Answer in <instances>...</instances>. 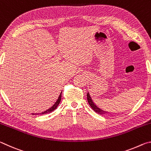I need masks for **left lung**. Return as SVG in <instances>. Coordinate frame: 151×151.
<instances>
[{
    "label": "left lung",
    "instance_id": "left-lung-1",
    "mask_svg": "<svg viewBox=\"0 0 151 151\" xmlns=\"http://www.w3.org/2000/svg\"><path fill=\"white\" fill-rule=\"evenodd\" d=\"M86 96H87V101H88V103L89 104V105L91 106V108L94 110V111H95L96 113L98 114H111L112 112H108L106 111H104L103 109H102L101 108H99L96 106V104L94 103L93 99H92L91 96L90 95V94L88 92L87 94H86Z\"/></svg>",
    "mask_w": 151,
    "mask_h": 151
}]
</instances>
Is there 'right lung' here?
I'll return each instance as SVG.
<instances>
[{"mask_svg": "<svg viewBox=\"0 0 151 151\" xmlns=\"http://www.w3.org/2000/svg\"><path fill=\"white\" fill-rule=\"evenodd\" d=\"M61 93L60 94L59 96H58V99L57 100V101L55 102V103L53 104V105L50 107V108H49L47 110H46L44 112H40V113H32V114H48V113H50V112H52L53 111H55V110L57 108V106H58V104H60V101H61Z\"/></svg>", "mask_w": 151, "mask_h": 151, "instance_id": "right-lung-1", "label": "right lung"}]
</instances>
